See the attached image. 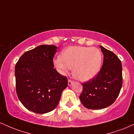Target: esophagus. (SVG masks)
I'll return each instance as SVG.
<instances>
[{
  "label": "esophagus",
  "instance_id": "esophagus-1",
  "mask_svg": "<svg viewBox=\"0 0 134 134\" xmlns=\"http://www.w3.org/2000/svg\"><path fill=\"white\" fill-rule=\"evenodd\" d=\"M72 83H73V81H72L71 80H68V85L69 86H71L72 85Z\"/></svg>",
  "mask_w": 134,
  "mask_h": 134
}]
</instances>
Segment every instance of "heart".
<instances>
[{"mask_svg": "<svg viewBox=\"0 0 134 134\" xmlns=\"http://www.w3.org/2000/svg\"><path fill=\"white\" fill-rule=\"evenodd\" d=\"M101 51L96 47L70 46L64 50L61 57L54 60L58 72L65 75L73 67V75L80 81L92 79L99 74L102 65Z\"/></svg>", "mask_w": 134, "mask_h": 134, "instance_id": "heart-1", "label": "heart"}]
</instances>
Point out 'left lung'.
I'll return each instance as SVG.
<instances>
[{"mask_svg":"<svg viewBox=\"0 0 134 134\" xmlns=\"http://www.w3.org/2000/svg\"><path fill=\"white\" fill-rule=\"evenodd\" d=\"M104 54L102 69L93 79L82 83L79 97L82 104L88 109H102L115 102L122 85L121 61L115 54L100 46Z\"/></svg>","mask_w":134,"mask_h":134,"instance_id":"obj_1","label":"left lung"}]
</instances>
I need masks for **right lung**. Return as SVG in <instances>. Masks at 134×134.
Instances as JSON below:
<instances>
[{
  "mask_svg": "<svg viewBox=\"0 0 134 134\" xmlns=\"http://www.w3.org/2000/svg\"><path fill=\"white\" fill-rule=\"evenodd\" d=\"M57 49L53 45L39 46L24 53L15 65L17 96L24 107L35 113L46 114L55 109L67 87V77L54 68Z\"/></svg>",
  "mask_w": 134,
  "mask_h": 134,
  "instance_id": "obj_1",
  "label": "right lung"
}]
</instances>
